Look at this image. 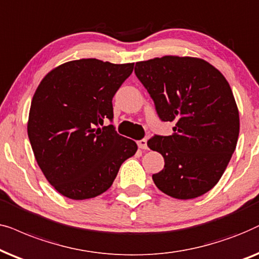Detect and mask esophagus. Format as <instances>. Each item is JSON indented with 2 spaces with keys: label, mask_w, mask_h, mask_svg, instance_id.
I'll use <instances>...</instances> for the list:
<instances>
[{
  "label": "esophagus",
  "mask_w": 259,
  "mask_h": 259,
  "mask_svg": "<svg viewBox=\"0 0 259 259\" xmlns=\"http://www.w3.org/2000/svg\"><path fill=\"white\" fill-rule=\"evenodd\" d=\"M137 146H139L140 149H148V146H147V140H146V139H143V140L137 141Z\"/></svg>",
  "instance_id": "1"
}]
</instances>
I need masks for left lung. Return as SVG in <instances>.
<instances>
[{
  "label": "left lung",
  "instance_id": "obj_1",
  "mask_svg": "<svg viewBox=\"0 0 259 259\" xmlns=\"http://www.w3.org/2000/svg\"><path fill=\"white\" fill-rule=\"evenodd\" d=\"M170 136L154 135L151 150L164 158L153 175L156 187L175 199H194L214 187L236 149L239 112L225 77L207 61L165 55L135 65Z\"/></svg>",
  "mask_w": 259,
  "mask_h": 259
}]
</instances>
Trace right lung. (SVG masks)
Here are the masks:
<instances>
[{"instance_id": "1", "label": "right lung", "mask_w": 259, "mask_h": 259, "mask_svg": "<svg viewBox=\"0 0 259 259\" xmlns=\"http://www.w3.org/2000/svg\"><path fill=\"white\" fill-rule=\"evenodd\" d=\"M134 64L98 59L65 63L37 86L29 110L28 137L48 182L73 200L95 198L111 187L137 144L117 134L112 98Z\"/></svg>"}]
</instances>
